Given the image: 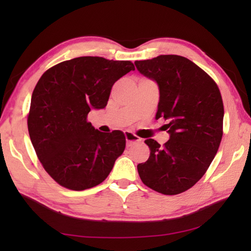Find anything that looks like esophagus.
I'll return each instance as SVG.
<instances>
[{
  "instance_id": "esophagus-1",
  "label": "esophagus",
  "mask_w": 251,
  "mask_h": 251,
  "mask_svg": "<svg viewBox=\"0 0 251 251\" xmlns=\"http://www.w3.org/2000/svg\"><path fill=\"white\" fill-rule=\"evenodd\" d=\"M125 137H126V142H127V144H128L129 146L131 145V144L138 143V142L142 141V139L139 138L138 136L134 135L133 133H130V131H126V133H125Z\"/></svg>"
}]
</instances>
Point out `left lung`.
<instances>
[{
  "mask_svg": "<svg viewBox=\"0 0 251 251\" xmlns=\"http://www.w3.org/2000/svg\"><path fill=\"white\" fill-rule=\"evenodd\" d=\"M136 69L159 90L156 120L164 118L169 141L148 138L147 161L137 165L142 181L155 192H186L205 175L223 137L224 104L217 84L188 58L159 55L136 61Z\"/></svg>",
  "mask_w": 251,
  "mask_h": 251,
  "instance_id": "left-lung-1",
  "label": "left lung"
}]
</instances>
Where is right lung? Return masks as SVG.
I'll list each match as a JSON object with an SVG mask.
<instances>
[{"instance_id":"right-lung-1","label":"right lung","mask_w":251,"mask_h":251,"mask_svg":"<svg viewBox=\"0 0 251 251\" xmlns=\"http://www.w3.org/2000/svg\"><path fill=\"white\" fill-rule=\"evenodd\" d=\"M129 61L82 56L59 63L34 88L27 127L49 175L65 188L85 190L103 182L126 146L121 130L101 133L87 122L105 108L114 83L134 71Z\"/></svg>"}]
</instances>
